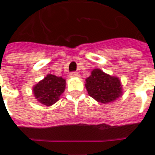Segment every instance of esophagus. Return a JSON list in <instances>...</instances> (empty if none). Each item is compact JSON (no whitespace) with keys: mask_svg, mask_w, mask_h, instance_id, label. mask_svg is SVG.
Returning <instances> with one entry per match:
<instances>
[{"mask_svg":"<svg viewBox=\"0 0 155 155\" xmlns=\"http://www.w3.org/2000/svg\"><path fill=\"white\" fill-rule=\"evenodd\" d=\"M70 76L71 77H80V74L78 72H71Z\"/></svg>","mask_w":155,"mask_h":155,"instance_id":"34e87169","label":"esophagus"}]
</instances>
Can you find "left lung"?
Masks as SVG:
<instances>
[{"label":"left lung","instance_id":"obj_1","mask_svg":"<svg viewBox=\"0 0 155 155\" xmlns=\"http://www.w3.org/2000/svg\"><path fill=\"white\" fill-rule=\"evenodd\" d=\"M85 87L88 95L100 103L113 102L122 96V87L119 78L103 72L101 69L92 71L86 79Z\"/></svg>","mask_w":155,"mask_h":155}]
</instances>
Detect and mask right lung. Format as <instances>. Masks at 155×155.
I'll use <instances>...</instances> for the list:
<instances>
[{
	"label": "right lung",
	"mask_w": 155,
	"mask_h": 155,
	"mask_svg": "<svg viewBox=\"0 0 155 155\" xmlns=\"http://www.w3.org/2000/svg\"><path fill=\"white\" fill-rule=\"evenodd\" d=\"M66 87V80L62 77L48 74L33 87V93L38 101L51 106L58 101Z\"/></svg>",
	"instance_id": "add662e5"
}]
</instances>
